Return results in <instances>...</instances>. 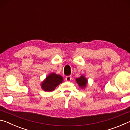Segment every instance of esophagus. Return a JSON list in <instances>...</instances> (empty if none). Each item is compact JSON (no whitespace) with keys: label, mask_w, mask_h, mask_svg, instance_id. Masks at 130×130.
Here are the masks:
<instances>
[{"label":"esophagus","mask_w":130,"mask_h":130,"mask_svg":"<svg viewBox=\"0 0 130 130\" xmlns=\"http://www.w3.org/2000/svg\"><path fill=\"white\" fill-rule=\"evenodd\" d=\"M65 80L67 81H70L72 80V77L70 76H67L65 77Z\"/></svg>","instance_id":"esophagus-1"}]
</instances>
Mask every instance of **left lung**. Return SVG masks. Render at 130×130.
I'll use <instances>...</instances> for the list:
<instances>
[{"label":"left lung","instance_id":"obj_1","mask_svg":"<svg viewBox=\"0 0 130 130\" xmlns=\"http://www.w3.org/2000/svg\"><path fill=\"white\" fill-rule=\"evenodd\" d=\"M76 81L77 84H78L79 86L81 88L85 87V85L87 83V80L83 76H81L80 77L77 78Z\"/></svg>","mask_w":130,"mask_h":130}]
</instances>
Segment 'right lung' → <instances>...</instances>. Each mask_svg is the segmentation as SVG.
<instances>
[{
	"mask_svg": "<svg viewBox=\"0 0 130 130\" xmlns=\"http://www.w3.org/2000/svg\"><path fill=\"white\" fill-rule=\"evenodd\" d=\"M63 78L55 73L50 74L42 84V88L45 91H52L57 86L62 82Z\"/></svg>",
	"mask_w": 130,
	"mask_h": 130,
	"instance_id": "obj_1",
	"label": "right lung"
}]
</instances>
